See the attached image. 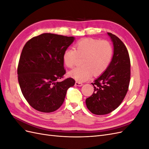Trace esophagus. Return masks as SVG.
<instances>
[{"mask_svg": "<svg viewBox=\"0 0 149 149\" xmlns=\"http://www.w3.org/2000/svg\"><path fill=\"white\" fill-rule=\"evenodd\" d=\"M75 85H76V86H81L83 85V84L82 83H81V82L76 81V82L75 83Z\"/></svg>", "mask_w": 149, "mask_h": 149, "instance_id": "1", "label": "esophagus"}]
</instances>
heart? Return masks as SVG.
Listing matches in <instances>:
<instances>
[{
  "instance_id": "heart-1",
  "label": "heart",
  "mask_w": 149,
  "mask_h": 149,
  "mask_svg": "<svg viewBox=\"0 0 149 149\" xmlns=\"http://www.w3.org/2000/svg\"><path fill=\"white\" fill-rule=\"evenodd\" d=\"M113 55V48L109 42L91 38L79 40L74 48L66 49L63 60L64 64L71 68L77 63L78 57L84 58L82 66L76 67L69 72L71 77L79 81H84L92 74L98 76L103 73L109 66Z\"/></svg>"
}]
</instances>
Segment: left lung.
<instances>
[{
    "label": "left lung",
    "mask_w": 149,
    "mask_h": 149,
    "mask_svg": "<svg viewBox=\"0 0 149 149\" xmlns=\"http://www.w3.org/2000/svg\"><path fill=\"white\" fill-rule=\"evenodd\" d=\"M114 45V55L107 70L91 84L94 91L86 100L93 114L104 115L114 111L127 93L130 79V61L127 49L121 40L107 33Z\"/></svg>",
    "instance_id": "left-lung-1"
}]
</instances>
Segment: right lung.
I'll return each instance as SVG.
<instances>
[{
	"mask_svg": "<svg viewBox=\"0 0 149 149\" xmlns=\"http://www.w3.org/2000/svg\"><path fill=\"white\" fill-rule=\"evenodd\" d=\"M73 37L43 33L29 40L22 49L17 68L22 94L29 104L42 112L55 111L63 103L67 90L74 79L63 81V55L73 42Z\"/></svg>",
	"mask_w": 149,
	"mask_h": 149,
	"instance_id": "obj_1",
	"label": "right lung"
}]
</instances>
